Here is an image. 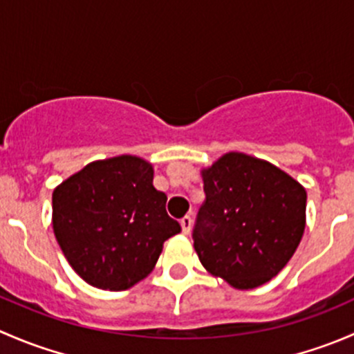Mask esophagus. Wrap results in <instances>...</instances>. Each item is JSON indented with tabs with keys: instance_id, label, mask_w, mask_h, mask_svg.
<instances>
[{
	"instance_id": "1",
	"label": "esophagus",
	"mask_w": 354,
	"mask_h": 354,
	"mask_svg": "<svg viewBox=\"0 0 354 354\" xmlns=\"http://www.w3.org/2000/svg\"><path fill=\"white\" fill-rule=\"evenodd\" d=\"M192 223H194V221H192V217L190 216H185L183 219L180 221V224H181V230H183V233L185 234H188L192 231Z\"/></svg>"
}]
</instances>
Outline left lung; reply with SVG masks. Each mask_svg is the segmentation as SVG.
Returning <instances> with one entry per match:
<instances>
[{"label": "left lung", "instance_id": "8db88e82", "mask_svg": "<svg viewBox=\"0 0 354 354\" xmlns=\"http://www.w3.org/2000/svg\"><path fill=\"white\" fill-rule=\"evenodd\" d=\"M205 202L194 227L202 266L236 289L284 269L305 231L306 192L274 164L230 152L202 171Z\"/></svg>", "mask_w": 354, "mask_h": 354}]
</instances>
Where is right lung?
I'll return each mask as SVG.
<instances>
[{"label":"right lung","instance_id":"right-lung-1","mask_svg":"<svg viewBox=\"0 0 354 354\" xmlns=\"http://www.w3.org/2000/svg\"><path fill=\"white\" fill-rule=\"evenodd\" d=\"M152 164L137 156L94 160L53 192V230L71 269L91 286L128 289L156 267L181 231L156 190Z\"/></svg>","mask_w":354,"mask_h":354}]
</instances>
